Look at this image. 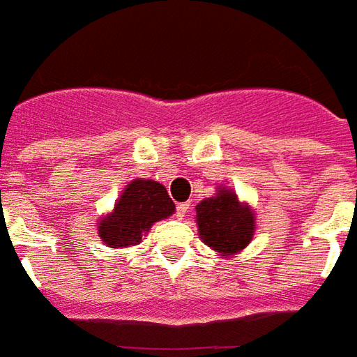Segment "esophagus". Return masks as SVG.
<instances>
[{"label": "esophagus", "instance_id": "34e87169", "mask_svg": "<svg viewBox=\"0 0 357 357\" xmlns=\"http://www.w3.org/2000/svg\"><path fill=\"white\" fill-rule=\"evenodd\" d=\"M188 204H186V202H184V204H178V206H176V212H174V216L178 218V220H183L184 216H186V214H188Z\"/></svg>", "mask_w": 357, "mask_h": 357}]
</instances>
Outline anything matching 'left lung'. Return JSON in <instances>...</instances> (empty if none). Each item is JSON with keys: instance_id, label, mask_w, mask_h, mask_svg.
Returning a JSON list of instances; mask_svg holds the SVG:
<instances>
[{"instance_id": "obj_1", "label": "left lung", "mask_w": 357, "mask_h": 357, "mask_svg": "<svg viewBox=\"0 0 357 357\" xmlns=\"http://www.w3.org/2000/svg\"><path fill=\"white\" fill-rule=\"evenodd\" d=\"M196 222L208 248L226 255L243 250L255 229L251 210L241 206L231 190H218L216 196L202 200L196 206Z\"/></svg>"}]
</instances>
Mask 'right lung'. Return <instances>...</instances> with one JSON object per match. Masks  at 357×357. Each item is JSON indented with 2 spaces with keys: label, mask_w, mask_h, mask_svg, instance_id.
<instances>
[{
  "label": "right lung",
  "mask_w": 357,
  "mask_h": 357,
  "mask_svg": "<svg viewBox=\"0 0 357 357\" xmlns=\"http://www.w3.org/2000/svg\"><path fill=\"white\" fill-rule=\"evenodd\" d=\"M173 212L174 202L162 184L137 178L123 190L114 212L100 222L98 234L109 248L135 245L155 222Z\"/></svg>",
  "instance_id": "right-lung-1"
}]
</instances>
